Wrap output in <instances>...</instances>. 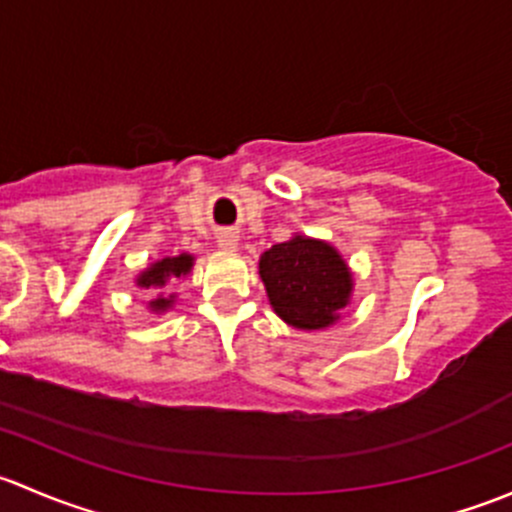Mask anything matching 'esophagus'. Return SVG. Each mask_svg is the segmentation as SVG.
Masks as SVG:
<instances>
[{"label":"esophagus","instance_id":"esophagus-1","mask_svg":"<svg viewBox=\"0 0 512 512\" xmlns=\"http://www.w3.org/2000/svg\"><path fill=\"white\" fill-rule=\"evenodd\" d=\"M218 245L223 247V250H235V247H237V235L232 230H223L218 235Z\"/></svg>","mask_w":512,"mask_h":512}]
</instances>
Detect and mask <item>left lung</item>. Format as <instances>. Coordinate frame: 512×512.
<instances>
[{
    "mask_svg": "<svg viewBox=\"0 0 512 512\" xmlns=\"http://www.w3.org/2000/svg\"><path fill=\"white\" fill-rule=\"evenodd\" d=\"M260 277L277 317L307 332L337 322L354 289L342 255L307 235L272 245L260 257Z\"/></svg>",
    "mask_w": 512,
    "mask_h": 512,
    "instance_id": "1",
    "label": "left lung"
}]
</instances>
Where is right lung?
<instances>
[{
    "label": "right lung",
    "mask_w": 512,
    "mask_h": 512,
    "mask_svg": "<svg viewBox=\"0 0 512 512\" xmlns=\"http://www.w3.org/2000/svg\"><path fill=\"white\" fill-rule=\"evenodd\" d=\"M190 270H193V255H188V252H183V255L178 257H163V260L153 262L148 270H143L141 275H138L136 285L158 292V297L153 299L148 307H151L153 312H165V309L173 307L175 294L163 297V292H168L170 285H175V280L185 277Z\"/></svg>",
    "instance_id": "obj_1"
}]
</instances>
